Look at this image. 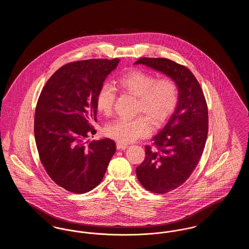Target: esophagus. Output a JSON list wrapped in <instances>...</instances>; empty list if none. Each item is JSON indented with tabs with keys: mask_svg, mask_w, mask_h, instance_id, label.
<instances>
[{
	"mask_svg": "<svg viewBox=\"0 0 249 249\" xmlns=\"http://www.w3.org/2000/svg\"><path fill=\"white\" fill-rule=\"evenodd\" d=\"M127 147H128V144H126V143L117 142V148H118L119 150H123V149H125V148H127Z\"/></svg>",
	"mask_w": 249,
	"mask_h": 249,
	"instance_id": "esophagus-1",
	"label": "esophagus"
}]
</instances>
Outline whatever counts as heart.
Instances as JSON below:
<instances>
[{
	"label": "heart",
	"instance_id": "obj_1",
	"mask_svg": "<svg viewBox=\"0 0 249 249\" xmlns=\"http://www.w3.org/2000/svg\"><path fill=\"white\" fill-rule=\"evenodd\" d=\"M117 82L121 90L137 98L136 113L143 114L136 119H117L107 126V136L119 142L127 143L147 136L152 130L150 120L155 126H160L178 107L179 88L171 77L158 79L150 72L135 69L119 76ZM115 101V89L110 85H104L96 98L97 110L105 116H110Z\"/></svg>",
	"mask_w": 249,
	"mask_h": 249
}]
</instances>
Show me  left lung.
Segmentation results:
<instances>
[{"instance_id":"left-lung-1","label":"left lung","mask_w":249,"mask_h":249,"mask_svg":"<svg viewBox=\"0 0 249 249\" xmlns=\"http://www.w3.org/2000/svg\"><path fill=\"white\" fill-rule=\"evenodd\" d=\"M143 64L173 78L179 88V101L164 128L145 145V158L136 176L148 191L164 194L176 190L198 165L208 133V108L201 86L184 65L164 58H141Z\"/></svg>"}]
</instances>
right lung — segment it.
Segmentation results:
<instances>
[{"mask_svg": "<svg viewBox=\"0 0 249 249\" xmlns=\"http://www.w3.org/2000/svg\"><path fill=\"white\" fill-rule=\"evenodd\" d=\"M119 59H92L67 63L43 88L35 115V137L39 158L48 176L72 193L96 188L116 152V143L105 138L87 144L97 121L96 98ZM93 134V133H92Z\"/></svg>", "mask_w": 249, "mask_h": 249, "instance_id": "obj_1", "label": "right lung"}]
</instances>
